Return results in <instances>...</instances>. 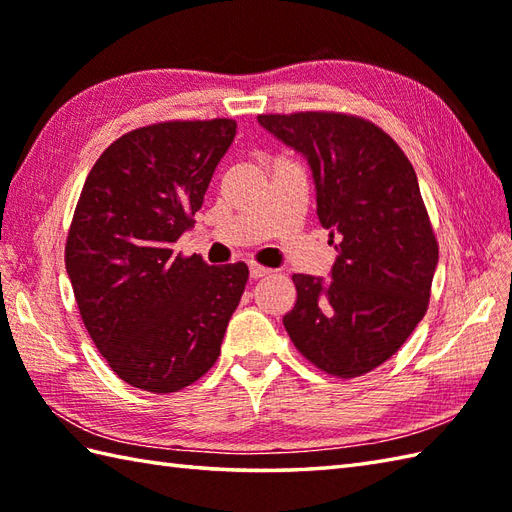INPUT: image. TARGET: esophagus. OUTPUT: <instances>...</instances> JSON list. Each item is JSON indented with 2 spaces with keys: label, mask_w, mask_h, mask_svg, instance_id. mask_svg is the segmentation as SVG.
I'll use <instances>...</instances> for the list:
<instances>
[{
  "label": "esophagus",
  "mask_w": 512,
  "mask_h": 512,
  "mask_svg": "<svg viewBox=\"0 0 512 512\" xmlns=\"http://www.w3.org/2000/svg\"><path fill=\"white\" fill-rule=\"evenodd\" d=\"M250 277L253 279H262V277H266V275H270L273 273V270L270 268H266V266H262V264H257V262H250Z\"/></svg>",
  "instance_id": "34e87169"
}]
</instances>
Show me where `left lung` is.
Masks as SVG:
<instances>
[{
	"label": "left lung",
	"mask_w": 512,
	"mask_h": 512,
	"mask_svg": "<svg viewBox=\"0 0 512 512\" xmlns=\"http://www.w3.org/2000/svg\"><path fill=\"white\" fill-rule=\"evenodd\" d=\"M268 132L308 158L317 215L339 237L332 279L292 275L284 325L321 372L356 378L394 356L429 308L438 239L416 171L396 140L345 112L259 114Z\"/></svg>",
	"instance_id": "1"
}]
</instances>
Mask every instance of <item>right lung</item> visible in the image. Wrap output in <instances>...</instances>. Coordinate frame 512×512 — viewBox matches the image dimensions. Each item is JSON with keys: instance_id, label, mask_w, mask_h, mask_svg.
Masks as SVG:
<instances>
[{"instance_id": "obj_1", "label": "right lung", "mask_w": 512, "mask_h": 512, "mask_svg": "<svg viewBox=\"0 0 512 512\" xmlns=\"http://www.w3.org/2000/svg\"><path fill=\"white\" fill-rule=\"evenodd\" d=\"M235 132L233 118L132 129L94 162L76 202L65 268L85 330L118 378L151 394L209 372L248 281L244 262L173 250Z\"/></svg>"}]
</instances>
